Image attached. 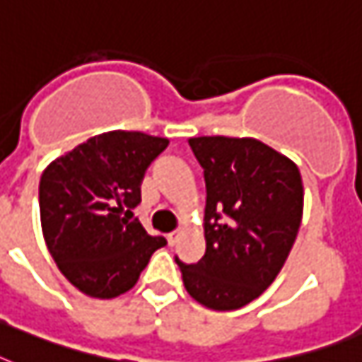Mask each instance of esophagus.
<instances>
[{
    "label": "esophagus",
    "mask_w": 362,
    "mask_h": 362,
    "mask_svg": "<svg viewBox=\"0 0 362 362\" xmlns=\"http://www.w3.org/2000/svg\"><path fill=\"white\" fill-rule=\"evenodd\" d=\"M180 232L182 230H175V232H171L169 236H167V242H169V245H176V242H178V238H180Z\"/></svg>",
    "instance_id": "1"
}]
</instances>
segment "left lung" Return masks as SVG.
Here are the masks:
<instances>
[{
    "label": "left lung",
    "instance_id": "obj_1",
    "mask_svg": "<svg viewBox=\"0 0 362 362\" xmlns=\"http://www.w3.org/2000/svg\"><path fill=\"white\" fill-rule=\"evenodd\" d=\"M187 143L206 184V251L197 264H176L197 303L236 310L283 269L303 217V182L290 158L255 137L202 135Z\"/></svg>",
    "mask_w": 362,
    "mask_h": 362
}]
</instances>
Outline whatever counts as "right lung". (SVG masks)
<instances>
[{
  "instance_id": "add662e5",
  "label": "right lung",
  "mask_w": 362,
  "mask_h": 362,
  "mask_svg": "<svg viewBox=\"0 0 362 362\" xmlns=\"http://www.w3.org/2000/svg\"><path fill=\"white\" fill-rule=\"evenodd\" d=\"M167 145V137L143 132H104L44 169V240L61 273L85 296L111 299L132 290L152 252L167 243L132 221L146 167Z\"/></svg>"
}]
</instances>
